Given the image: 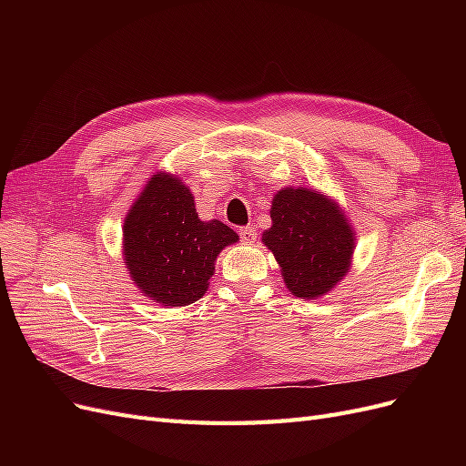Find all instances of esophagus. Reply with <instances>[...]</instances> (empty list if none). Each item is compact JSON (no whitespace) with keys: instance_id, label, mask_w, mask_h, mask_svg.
Masks as SVG:
<instances>
[{"instance_id":"obj_1","label":"esophagus","mask_w":466,"mask_h":466,"mask_svg":"<svg viewBox=\"0 0 466 466\" xmlns=\"http://www.w3.org/2000/svg\"><path fill=\"white\" fill-rule=\"evenodd\" d=\"M238 235H241L245 243H255V238H257V231L252 228H241L238 229Z\"/></svg>"}]
</instances>
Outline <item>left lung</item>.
<instances>
[{"label":"left lung","mask_w":466,"mask_h":466,"mask_svg":"<svg viewBox=\"0 0 466 466\" xmlns=\"http://www.w3.org/2000/svg\"><path fill=\"white\" fill-rule=\"evenodd\" d=\"M270 218L262 245L276 257L295 298L319 299L340 284L356 248L354 228L340 204L315 188L286 187L274 194Z\"/></svg>","instance_id":"1"}]
</instances>
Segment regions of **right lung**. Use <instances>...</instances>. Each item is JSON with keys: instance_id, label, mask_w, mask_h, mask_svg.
I'll list each match as a JSON object with an SVG mask.
<instances>
[{"instance_id": "obj_1", "label": "right lung", "mask_w": 466, "mask_h": 466, "mask_svg": "<svg viewBox=\"0 0 466 466\" xmlns=\"http://www.w3.org/2000/svg\"><path fill=\"white\" fill-rule=\"evenodd\" d=\"M237 241L238 235L219 219L198 218L178 175L157 171L124 218L122 257L147 299L185 307L208 291L219 252Z\"/></svg>"}]
</instances>
